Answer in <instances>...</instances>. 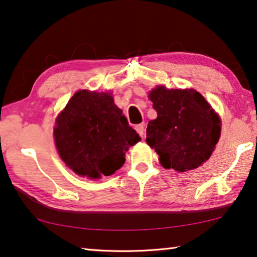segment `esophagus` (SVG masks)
Here are the masks:
<instances>
[{
	"label": "esophagus",
	"instance_id": "obj_1",
	"mask_svg": "<svg viewBox=\"0 0 257 257\" xmlns=\"http://www.w3.org/2000/svg\"><path fill=\"white\" fill-rule=\"evenodd\" d=\"M135 129H136V132L138 133V135L141 137H143L145 135V127L144 124H137L136 127H135Z\"/></svg>",
	"mask_w": 257,
	"mask_h": 257
}]
</instances>
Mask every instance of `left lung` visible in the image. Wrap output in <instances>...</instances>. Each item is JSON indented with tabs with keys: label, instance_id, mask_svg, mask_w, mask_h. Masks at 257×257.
<instances>
[{
	"label": "left lung",
	"instance_id": "obj_1",
	"mask_svg": "<svg viewBox=\"0 0 257 257\" xmlns=\"http://www.w3.org/2000/svg\"><path fill=\"white\" fill-rule=\"evenodd\" d=\"M149 98L158 118L147 124L146 143L163 168L185 172L210 159L219 142L221 120L202 94L158 86Z\"/></svg>",
	"mask_w": 257,
	"mask_h": 257
}]
</instances>
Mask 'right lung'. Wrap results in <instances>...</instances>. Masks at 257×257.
<instances>
[{
  "instance_id": "obj_1",
  "label": "right lung",
  "mask_w": 257,
  "mask_h": 257,
  "mask_svg": "<svg viewBox=\"0 0 257 257\" xmlns=\"http://www.w3.org/2000/svg\"><path fill=\"white\" fill-rule=\"evenodd\" d=\"M54 141L60 158L78 176L99 179L122 167L141 141L111 93L78 90L58 115Z\"/></svg>"
}]
</instances>
